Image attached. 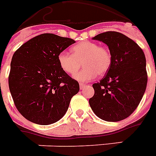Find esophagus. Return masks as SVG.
<instances>
[{
  "instance_id": "obj_1",
  "label": "esophagus",
  "mask_w": 156,
  "mask_h": 156,
  "mask_svg": "<svg viewBox=\"0 0 156 156\" xmlns=\"http://www.w3.org/2000/svg\"><path fill=\"white\" fill-rule=\"evenodd\" d=\"M86 86H87V85H86V84H83V83H80L79 84V87H80V89H83L84 87H86Z\"/></svg>"
}]
</instances>
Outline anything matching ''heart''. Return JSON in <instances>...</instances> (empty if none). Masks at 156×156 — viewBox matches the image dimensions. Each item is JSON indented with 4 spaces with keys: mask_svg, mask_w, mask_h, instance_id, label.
I'll return each instance as SVG.
<instances>
[{
    "mask_svg": "<svg viewBox=\"0 0 156 156\" xmlns=\"http://www.w3.org/2000/svg\"><path fill=\"white\" fill-rule=\"evenodd\" d=\"M72 55L61 52L58 55V62L61 69L69 75L77 72L81 63L84 67L74 75L76 80L88 82L97 75L105 74L112 64V55L107 49L91 41H83L71 49Z\"/></svg>",
    "mask_w": 156,
    "mask_h": 156,
    "instance_id": "heart-1",
    "label": "heart"
}]
</instances>
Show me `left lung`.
<instances>
[{"label":"left lung","mask_w":156,"mask_h":156,"mask_svg":"<svg viewBox=\"0 0 156 156\" xmlns=\"http://www.w3.org/2000/svg\"><path fill=\"white\" fill-rule=\"evenodd\" d=\"M93 40L108 46L112 64L103 78L93 84L94 95L89 99L90 107L101 120L119 122L133 113L145 93V54L135 41L116 31L99 34Z\"/></svg>","instance_id":"left-lung-1"}]
</instances>
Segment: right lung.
Listing matches in <instances>:
<instances>
[{"mask_svg":"<svg viewBox=\"0 0 156 156\" xmlns=\"http://www.w3.org/2000/svg\"><path fill=\"white\" fill-rule=\"evenodd\" d=\"M75 40L54 34L32 38L13 55L9 88L17 110L39 125L60 120L73 97L79 91L78 81L61 69L58 55Z\"/></svg>","mask_w":156,"mask_h":156,"instance_id":"1","label":"right lung"}]
</instances>
